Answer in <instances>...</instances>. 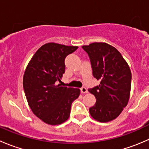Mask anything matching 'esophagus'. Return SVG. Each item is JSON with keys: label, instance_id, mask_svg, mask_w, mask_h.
Listing matches in <instances>:
<instances>
[{"label": "esophagus", "instance_id": "34e87169", "mask_svg": "<svg viewBox=\"0 0 149 149\" xmlns=\"http://www.w3.org/2000/svg\"><path fill=\"white\" fill-rule=\"evenodd\" d=\"M81 92L82 93V94H85V93H87L88 92V91H87V88H86V87H81Z\"/></svg>", "mask_w": 149, "mask_h": 149}]
</instances>
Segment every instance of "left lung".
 Segmentation results:
<instances>
[{
    "label": "left lung",
    "instance_id": "left-lung-1",
    "mask_svg": "<svg viewBox=\"0 0 149 149\" xmlns=\"http://www.w3.org/2000/svg\"><path fill=\"white\" fill-rule=\"evenodd\" d=\"M82 48L88 55L93 76L100 81V85L88 88L96 97L90 114L101 123L112 120L128 102L132 79L130 68L119 51L107 43L94 42Z\"/></svg>",
    "mask_w": 149,
    "mask_h": 149
}]
</instances>
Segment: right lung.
<instances>
[{
  "mask_svg": "<svg viewBox=\"0 0 149 149\" xmlns=\"http://www.w3.org/2000/svg\"><path fill=\"white\" fill-rule=\"evenodd\" d=\"M78 47L57 43L44 45L33 55L23 79V87L33 113L47 124L56 125L68 119L79 88L61 86L66 57Z\"/></svg>",
  "mask_w": 149,
  "mask_h": 149,
  "instance_id": "right-lung-1",
  "label": "right lung"
}]
</instances>
